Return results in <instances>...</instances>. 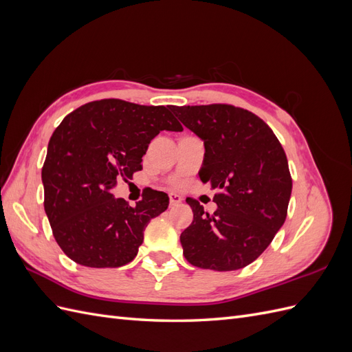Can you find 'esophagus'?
<instances>
[{
	"instance_id": "esophagus-1",
	"label": "esophagus",
	"mask_w": 352,
	"mask_h": 352,
	"mask_svg": "<svg viewBox=\"0 0 352 352\" xmlns=\"http://www.w3.org/2000/svg\"><path fill=\"white\" fill-rule=\"evenodd\" d=\"M168 198H170V206H177V204H180V202H182V197L177 195V194H170Z\"/></svg>"
}]
</instances>
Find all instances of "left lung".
Returning a JSON list of instances; mask_svg holds the SVG:
<instances>
[{"label":"left lung","instance_id":"obj_1","mask_svg":"<svg viewBox=\"0 0 352 352\" xmlns=\"http://www.w3.org/2000/svg\"><path fill=\"white\" fill-rule=\"evenodd\" d=\"M204 141L199 177L216 189L210 214L192 198L194 220L180 235L185 258L230 272L257 260L283 226L292 192L286 154L258 116L229 104L170 107Z\"/></svg>","mask_w":352,"mask_h":352}]
</instances>
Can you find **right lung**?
I'll return each mask as SVG.
<instances>
[{
  "instance_id": "obj_1",
  "label": "right lung",
  "mask_w": 352,
  "mask_h": 352,
  "mask_svg": "<svg viewBox=\"0 0 352 352\" xmlns=\"http://www.w3.org/2000/svg\"><path fill=\"white\" fill-rule=\"evenodd\" d=\"M184 127L164 105L101 100L66 116L52 133L42 167L44 207L60 248L87 267H122L144 242L151 219L168 197L148 188L131 207L114 198L117 180L132 179L162 131Z\"/></svg>"
}]
</instances>
